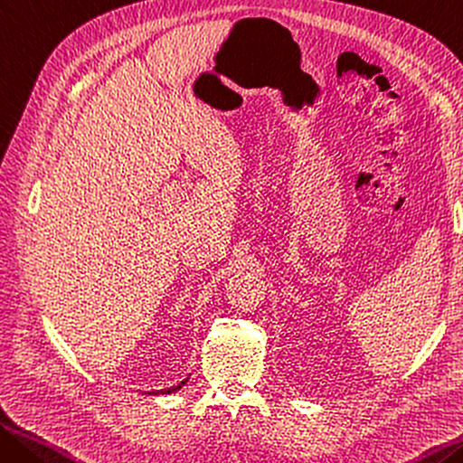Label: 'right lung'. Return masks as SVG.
<instances>
[{"mask_svg":"<svg viewBox=\"0 0 463 463\" xmlns=\"http://www.w3.org/2000/svg\"><path fill=\"white\" fill-rule=\"evenodd\" d=\"M186 382H188V377H186L184 382H180L178 385H172V388H168V390H156V392H147V393H172V392H178Z\"/></svg>","mask_w":463,"mask_h":463,"instance_id":"1","label":"right lung"}]
</instances>
